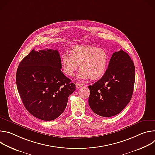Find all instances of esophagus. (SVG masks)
I'll return each instance as SVG.
<instances>
[{"mask_svg": "<svg viewBox=\"0 0 155 155\" xmlns=\"http://www.w3.org/2000/svg\"><path fill=\"white\" fill-rule=\"evenodd\" d=\"M83 86V84H80V83H77L76 84V87L77 88V89H78V88L81 87Z\"/></svg>", "mask_w": 155, "mask_h": 155, "instance_id": "esophagus-1", "label": "esophagus"}]
</instances>
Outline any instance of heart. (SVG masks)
<instances>
[{
	"instance_id": "b5f03b06",
	"label": "heart",
	"mask_w": 155,
	"mask_h": 155,
	"mask_svg": "<svg viewBox=\"0 0 155 155\" xmlns=\"http://www.w3.org/2000/svg\"><path fill=\"white\" fill-rule=\"evenodd\" d=\"M61 68L68 76H74L78 69V78L92 80L101 78L105 72L109 63V55L104 48L89 45L73 47L70 54L64 53L61 56Z\"/></svg>"
}]
</instances>
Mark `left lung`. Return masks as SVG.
<instances>
[{"label": "left lung", "mask_w": 155, "mask_h": 155, "mask_svg": "<svg viewBox=\"0 0 155 155\" xmlns=\"http://www.w3.org/2000/svg\"><path fill=\"white\" fill-rule=\"evenodd\" d=\"M135 67L129 54L120 50L114 53L103 77L88 86L90 107L97 115H118L128 104L134 91Z\"/></svg>", "instance_id": "8db88e82"}]
</instances>
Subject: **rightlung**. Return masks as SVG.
<instances>
[{
  "mask_svg": "<svg viewBox=\"0 0 155 155\" xmlns=\"http://www.w3.org/2000/svg\"><path fill=\"white\" fill-rule=\"evenodd\" d=\"M58 50H32L16 71L18 93L28 111L44 121L59 117L67 106L75 84L61 72Z\"/></svg>",
  "mask_w": 155,
  "mask_h": 155,
  "instance_id": "add662e5",
  "label": "right lung"
}]
</instances>
